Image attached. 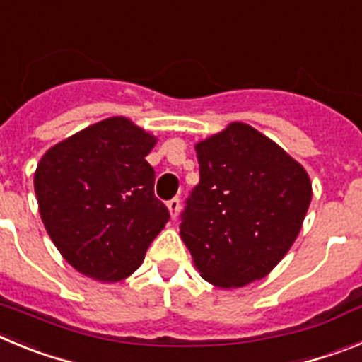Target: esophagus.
Masks as SVG:
<instances>
[{"mask_svg": "<svg viewBox=\"0 0 362 362\" xmlns=\"http://www.w3.org/2000/svg\"><path fill=\"white\" fill-rule=\"evenodd\" d=\"M166 209L170 212L172 219H175L179 214V209H181V201H179V197H174V199L168 201V203H166Z\"/></svg>", "mask_w": 362, "mask_h": 362, "instance_id": "esophagus-1", "label": "esophagus"}]
</instances>
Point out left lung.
<instances>
[{
	"label": "left lung",
	"instance_id": "1",
	"mask_svg": "<svg viewBox=\"0 0 362 362\" xmlns=\"http://www.w3.org/2000/svg\"><path fill=\"white\" fill-rule=\"evenodd\" d=\"M196 152L199 185L179 225L194 264L219 288L263 279L299 235L312 201L308 174L245 123H230Z\"/></svg>",
	"mask_w": 362,
	"mask_h": 362
}]
</instances>
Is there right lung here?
<instances>
[{"label": "right lung", "mask_w": 362, "mask_h": 362, "mask_svg": "<svg viewBox=\"0 0 362 362\" xmlns=\"http://www.w3.org/2000/svg\"><path fill=\"white\" fill-rule=\"evenodd\" d=\"M158 137L108 117L45 152L34 174L40 214L56 248L83 276L103 283L141 267L170 219L153 196L146 161Z\"/></svg>", "instance_id": "obj_1"}]
</instances>
